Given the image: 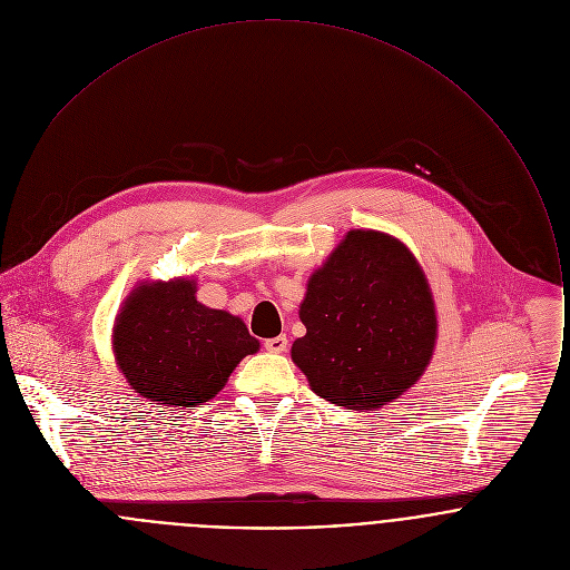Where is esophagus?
Masks as SVG:
<instances>
[{
  "label": "esophagus",
  "instance_id": "esophagus-1",
  "mask_svg": "<svg viewBox=\"0 0 570 570\" xmlns=\"http://www.w3.org/2000/svg\"><path fill=\"white\" fill-rule=\"evenodd\" d=\"M265 351L269 353H285L287 351V337L285 335H276V337H269L263 342Z\"/></svg>",
  "mask_w": 570,
  "mask_h": 570
}]
</instances>
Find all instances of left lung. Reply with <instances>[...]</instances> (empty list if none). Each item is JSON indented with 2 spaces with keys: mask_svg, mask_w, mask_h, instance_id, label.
Returning <instances> with one entry per match:
<instances>
[{
  "mask_svg": "<svg viewBox=\"0 0 570 570\" xmlns=\"http://www.w3.org/2000/svg\"><path fill=\"white\" fill-rule=\"evenodd\" d=\"M298 316L307 333L292 360L312 391L346 410H375L402 397L436 346L430 283L404 242L348 230L314 269Z\"/></svg>",
  "mask_w": 570,
  "mask_h": 570,
  "instance_id": "left-lung-1",
  "label": "left lung"
}]
</instances>
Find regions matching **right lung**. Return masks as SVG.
I'll use <instances>...</instances> for the list:
<instances>
[{"instance_id": "1", "label": "right lung", "mask_w": 570, "mask_h": 570, "mask_svg": "<svg viewBox=\"0 0 570 570\" xmlns=\"http://www.w3.org/2000/svg\"><path fill=\"white\" fill-rule=\"evenodd\" d=\"M195 294V278L142 281L114 323L120 373L134 393L158 406L206 404L261 346L239 316L210 309Z\"/></svg>"}]
</instances>
